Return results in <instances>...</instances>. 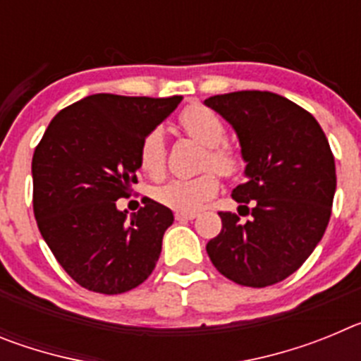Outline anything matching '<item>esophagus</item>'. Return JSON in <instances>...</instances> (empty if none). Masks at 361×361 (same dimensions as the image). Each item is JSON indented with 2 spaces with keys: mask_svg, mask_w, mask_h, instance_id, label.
<instances>
[{
  "mask_svg": "<svg viewBox=\"0 0 361 361\" xmlns=\"http://www.w3.org/2000/svg\"><path fill=\"white\" fill-rule=\"evenodd\" d=\"M197 219V213H175V220L178 222H188V220Z\"/></svg>",
  "mask_w": 361,
  "mask_h": 361,
  "instance_id": "esophagus-1",
  "label": "esophagus"
}]
</instances>
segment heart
I'll return each instance as SVG.
<instances>
[{
  "label": "heart",
  "instance_id": "1",
  "mask_svg": "<svg viewBox=\"0 0 361 361\" xmlns=\"http://www.w3.org/2000/svg\"><path fill=\"white\" fill-rule=\"evenodd\" d=\"M178 126L186 135L206 146L204 168H213L224 177L238 171L242 159L231 145L226 142V126L216 111L193 103L178 114ZM139 166L149 177L157 178L166 168V141L161 128H153L142 137L139 145ZM215 171H206L193 178H173L153 190V197L166 208L178 213H193L216 195L219 177Z\"/></svg>",
  "mask_w": 361,
  "mask_h": 361
}]
</instances>
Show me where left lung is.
Listing matches in <instances>:
<instances>
[{"label":"left lung","mask_w":361,"mask_h":361,"mask_svg":"<svg viewBox=\"0 0 361 361\" xmlns=\"http://www.w3.org/2000/svg\"><path fill=\"white\" fill-rule=\"evenodd\" d=\"M204 103L237 132L247 180L231 197L251 215L240 222L237 213H219L222 231L206 245L209 260L240 286L282 282L329 224L336 168L327 137L307 110L273 92H231Z\"/></svg>","instance_id":"1"}]
</instances>
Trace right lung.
Listing matches in <instances>:
<instances>
[{"label":"right lung","instance_id":"right-lung-1","mask_svg":"<svg viewBox=\"0 0 361 361\" xmlns=\"http://www.w3.org/2000/svg\"><path fill=\"white\" fill-rule=\"evenodd\" d=\"M180 101V95H88L63 108L36 146L32 204L37 228L81 288L121 295L152 275L173 213L146 199L128 219L116 204L137 184L142 137Z\"/></svg>","mask_w":361,"mask_h":361}]
</instances>
